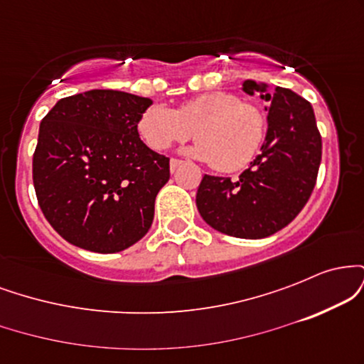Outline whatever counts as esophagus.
Returning <instances> with one entry per match:
<instances>
[{"label":"esophagus","instance_id":"34e87169","mask_svg":"<svg viewBox=\"0 0 364 364\" xmlns=\"http://www.w3.org/2000/svg\"><path fill=\"white\" fill-rule=\"evenodd\" d=\"M179 166H181V161H179V159H171V162H169L171 173H174V171H176Z\"/></svg>","mask_w":364,"mask_h":364}]
</instances>
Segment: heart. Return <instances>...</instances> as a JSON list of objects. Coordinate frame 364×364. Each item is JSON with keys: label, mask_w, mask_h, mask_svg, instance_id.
I'll return each mask as SVG.
<instances>
[{"label": "heart", "mask_w": 364, "mask_h": 364, "mask_svg": "<svg viewBox=\"0 0 364 364\" xmlns=\"http://www.w3.org/2000/svg\"><path fill=\"white\" fill-rule=\"evenodd\" d=\"M141 140L154 150L169 149L195 135L198 141L188 154L212 162L217 171L235 173L260 152L267 123L263 112L229 92H207L176 109L152 104L139 118Z\"/></svg>", "instance_id": "1"}]
</instances>
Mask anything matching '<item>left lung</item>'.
<instances>
[{"instance_id": "obj_1", "label": "left lung", "mask_w": 364, "mask_h": 364, "mask_svg": "<svg viewBox=\"0 0 364 364\" xmlns=\"http://www.w3.org/2000/svg\"><path fill=\"white\" fill-rule=\"evenodd\" d=\"M243 90L267 102L265 141L240 179L205 174L196 207L215 231L260 240L286 228L306 205L320 168L321 136L311 104L292 90H269L255 80H245Z\"/></svg>"}]
</instances>
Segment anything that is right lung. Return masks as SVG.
Masks as SVG:
<instances>
[{"label":"right lung","mask_w":364,"mask_h":364,"mask_svg":"<svg viewBox=\"0 0 364 364\" xmlns=\"http://www.w3.org/2000/svg\"><path fill=\"white\" fill-rule=\"evenodd\" d=\"M149 97L87 90L60 99L44 116L32 161L41 210L68 243L123 252L147 235L169 159L139 135Z\"/></svg>","instance_id":"obj_1"}]
</instances>
